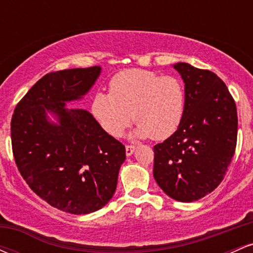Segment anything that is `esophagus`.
Masks as SVG:
<instances>
[{"label":"esophagus","mask_w":253,"mask_h":253,"mask_svg":"<svg viewBox=\"0 0 253 253\" xmlns=\"http://www.w3.org/2000/svg\"><path fill=\"white\" fill-rule=\"evenodd\" d=\"M134 150L135 146H133V145H126V156H132Z\"/></svg>","instance_id":"esophagus-1"}]
</instances>
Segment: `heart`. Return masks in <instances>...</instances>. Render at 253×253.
Wrapping results in <instances>:
<instances>
[{
    "mask_svg": "<svg viewBox=\"0 0 253 253\" xmlns=\"http://www.w3.org/2000/svg\"><path fill=\"white\" fill-rule=\"evenodd\" d=\"M185 109L184 85L173 76L132 69L119 72L110 82V92H97L91 112L101 127L120 136L134 118L133 135L164 140L181 124Z\"/></svg>",
    "mask_w": 253,
    "mask_h": 253,
    "instance_id": "obj_1",
    "label": "heart"
}]
</instances>
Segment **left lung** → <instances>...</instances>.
<instances>
[{
  "label": "left lung",
  "instance_id": "left-lung-1",
  "mask_svg": "<svg viewBox=\"0 0 253 253\" xmlns=\"http://www.w3.org/2000/svg\"><path fill=\"white\" fill-rule=\"evenodd\" d=\"M184 82L185 109L178 128L153 147V177L171 199L193 202L221 183L237 145L233 97L210 70L177 63Z\"/></svg>",
  "mask_w": 253,
  "mask_h": 253
}]
</instances>
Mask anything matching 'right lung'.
<instances>
[{
    "label": "right lung",
    "mask_w": 253,
    "mask_h": 253,
    "mask_svg": "<svg viewBox=\"0 0 253 253\" xmlns=\"http://www.w3.org/2000/svg\"><path fill=\"white\" fill-rule=\"evenodd\" d=\"M100 74V66H92L45 75L17 103L10 124L14 159L26 183L52 207L77 215L109 202L126 159L124 145L88 110L66 108Z\"/></svg>",
    "instance_id": "1"
}]
</instances>
